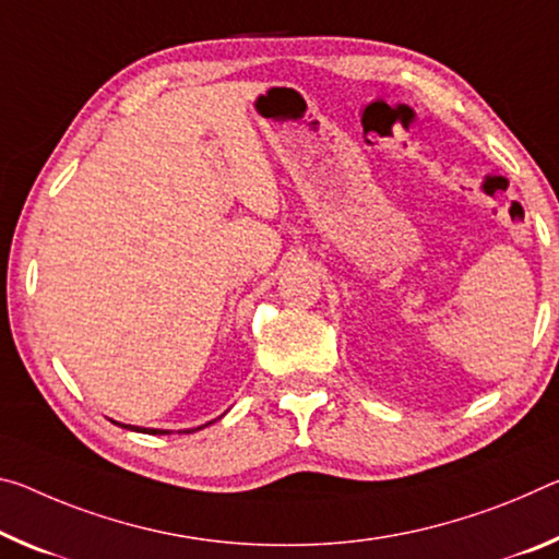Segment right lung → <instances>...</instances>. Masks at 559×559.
<instances>
[{
	"mask_svg": "<svg viewBox=\"0 0 559 559\" xmlns=\"http://www.w3.org/2000/svg\"><path fill=\"white\" fill-rule=\"evenodd\" d=\"M209 425V423H206ZM206 425H199V428H193V430H201V428H206ZM121 428H129V430H136V432H152V436H166L168 430H156V428H152V430H141V428H136V425H121ZM193 430H179V432H193Z\"/></svg>",
	"mask_w": 559,
	"mask_h": 559,
	"instance_id": "1",
	"label": "right lung"
}]
</instances>
